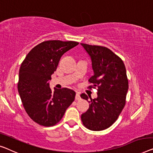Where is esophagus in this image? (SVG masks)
Here are the masks:
<instances>
[{
    "instance_id": "esophagus-1",
    "label": "esophagus",
    "mask_w": 153,
    "mask_h": 153,
    "mask_svg": "<svg viewBox=\"0 0 153 153\" xmlns=\"http://www.w3.org/2000/svg\"><path fill=\"white\" fill-rule=\"evenodd\" d=\"M81 99V97H80V93H77L76 95V100H79Z\"/></svg>"
}]
</instances>
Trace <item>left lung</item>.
<instances>
[{
    "mask_svg": "<svg viewBox=\"0 0 153 153\" xmlns=\"http://www.w3.org/2000/svg\"><path fill=\"white\" fill-rule=\"evenodd\" d=\"M89 55L94 75L89 88L97 87V97L88 101L89 108L81 115L84 126L91 131L108 128L119 117L126 104L128 89L126 67L119 56L108 48L80 43ZM81 97L88 100L85 93Z\"/></svg>",
    "mask_w": 153,
    "mask_h": 153,
    "instance_id": "obj_1",
    "label": "left lung"
}]
</instances>
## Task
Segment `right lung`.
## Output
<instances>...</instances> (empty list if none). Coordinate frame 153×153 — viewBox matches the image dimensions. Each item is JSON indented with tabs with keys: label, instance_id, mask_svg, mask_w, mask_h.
Here are the masks:
<instances>
[{
	"label": "right lung",
	"instance_id": "1",
	"mask_svg": "<svg viewBox=\"0 0 153 153\" xmlns=\"http://www.w3.org/2000/svg\"><path fill=\"white\" fill-rule=\"evenodd\" d=\"M78 44L75 41H45L33 47L21 64L18 93L27 113L41 126L56 124L74 101V91L62 88L53 92L49 81L62 55Z\"/></svg>",
	"mask_w": 153,
	"mask_h": 153
}]
</instances>
